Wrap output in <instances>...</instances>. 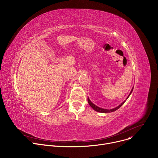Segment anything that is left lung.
<instances>
[{
	"label": "left lung",
	"instance_id": "1",
	"mask_svg": "<svg viewBox=\"0 0 158 158\" xmlns=\"http://www.w3.org/2000/svg\"><path fill=\"white\" fill-rule=\"evenodd\" d=\"M132 90H133V88L132 89V90H131V93H130V94H129V95L128 96V97L127 98V99H127V98H129V96H130V94H131V93L132 92ZM126 100H125L123 102H122L119 106H118V107H115V108H114V109H102V108H100V107H98V106H96V105H94L91 101H90V99H89V98H87V101H88V103H89V104L91 106V107L93 109H94L96 111H97V112H103V113H107V112H114V111H115V110H118L125 102H126Z\"/></svg>",
	"mask_w": 158,
	"mask_h": 158
}]
</instances>
